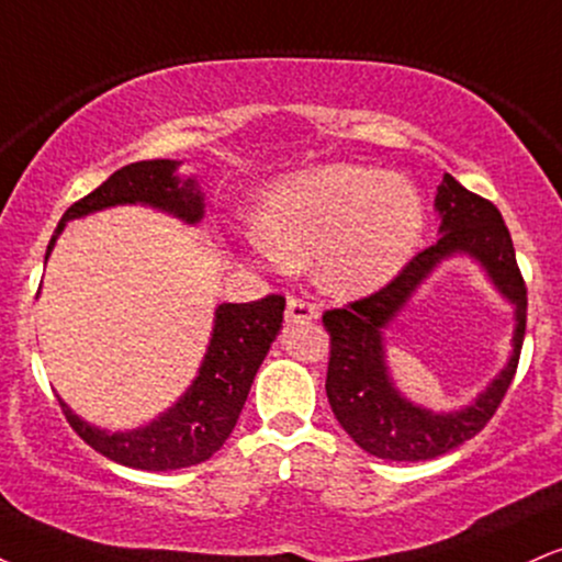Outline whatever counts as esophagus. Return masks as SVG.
Returning <instances> with one entry per match:
<instances>
[{"label":"esophagus","instance_id":"obj_1","mask_svg":"<svg viewBox=\"0 0 562 562\" xmlns=\"http://www.w3.org/2000/svg\"><path fill=\"white\" fill-rule=\"evenodd\" d=\"M319 316L314 303L301 301V299H290L288 301V311H285V322H314Z\"/></svg>","mask_w":562,"mask_h":562}]
</instances>
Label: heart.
<instances>
[{
  "instance_id": "obj_1",
  "label": "heart",
  "mask_w": 562,
  "mask_h": 562,
  "mask_svg": "<svg viewBox=\"0 0 562 562\" xmlns=\"http://www.w3.org/2000/svg\"><path fill=\"white\" fill-rule=\"evenodd\" d=\"M254 222L263 256L288 269L319 261L327 293L361 299L414 259L424 204L408 180L376 167L322 165L272 188Z\"/></svg>"
}]
</instances>
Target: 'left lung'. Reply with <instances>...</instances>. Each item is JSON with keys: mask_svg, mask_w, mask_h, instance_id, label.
Segmentation results:
<instances>
[{"mask_svg": "<svg viewBox=\"0 0 562 562\" xmlns=\"http://www.w3.org/2000/svg\"><path fill=\"white\" fill-rule=\"evenodd\" d=\"M439 238L416 256L387 288L369 299L333 308L322 316L329 333L327 397L340 427L358 448L384 461H429L484 429L516 374L526 333V285L503 214L482 195L465 191L452 175L437 186ZM471 258L514 306L509 363L471 404L456 412H431L396 390L386 363L383 329L402 313L437 266Z\"/></svg>", "mask_w": 562, "mask_h": 562, "instance_id": "8db88e82", "label": "left lung"}]
</instances>
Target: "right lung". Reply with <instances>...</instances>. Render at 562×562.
<instances>
[{"mask_svg": "<svg viewBox=\"0 0 562 562\" xmlns=\"http://www.w3.org/2000/svg\"><path fill=\"white\" fill-rule=\"evenodd\" d=\"M182 161L148 159L133 161L112 172L97 191L72 204L54 229L44 261L67 222L114 206H148L199 225L206 214L204 193L195 175H178ZM282 295H267L251 303H222L214 311L212 337L199 374L170 408L144 427L110 431L88 424L59 397L67 422L80 437L114 463L140 471H172L204 463L225 445L235 429L256 371L282 329Z\"/></svg>", "mask_w": 562, "mask_h": 562, "instance_id": "1", "label": "right lung"}]
</instances>
